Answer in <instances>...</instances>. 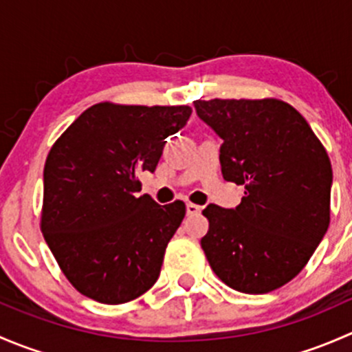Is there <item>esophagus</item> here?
I'll use <instances>...</instances> for the list:
<instances>
[{"instance_id":"obj_1","label":"esophagus","mask_w":352,"mask_h":352,"mask_svg":"<svg viewBox=\"0 0 352 352\" xmlns=\"http://www.w3.org/2000/svg\"><path fill=\"white\" fill-rule=\"evenodd\" d=\"M186 211H187V216L199 214V212H201V206L192 204V202H187V204H186Z\"/></svg>"}]
</instances>
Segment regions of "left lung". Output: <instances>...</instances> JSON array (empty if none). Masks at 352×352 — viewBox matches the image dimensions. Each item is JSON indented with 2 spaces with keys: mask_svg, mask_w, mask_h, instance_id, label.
Listing matches in <instances>:
<instances>
[{
  "mask_svg": "<svg viewBox=\"0 0 352 352\" xmlns=\"http://www.w3.org/2000/svg\"><path fill=\"white\" fill-rule=\"evenodd\" d=\"M199 119L223 140L225 180L245 186L236 208L209 204L201 240L214 274L247 294L289 283L330 221L332 166L305 117L276 98L196 100Z\"/></svg>",
  "mask_w": 352,
  "mask_h": 352,
  "instance_id": "obj_1",
  "label": "left lung"
}]
</instances>
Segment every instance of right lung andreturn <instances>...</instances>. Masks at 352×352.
<instances>
[{
	"label": "right lung",
	"instance_id": "right-lung-1",
	"mask_svg": "<svg viewBox=\"0 0 352 352\" xmlns=\"http://www.w3.org/2000/svg\"><path fill=\"white\" fill-rule=\"evenodd\" d=\"M192 109L91 105L63 133L44 166L41 228L81 294L119 305L146 293L158 279L186 204L160 206L140 196L141 172L156 170L166 138Z\"/></svg>",
	"mask_w": 352,
	"mask_h": 352
}]
</instances>
